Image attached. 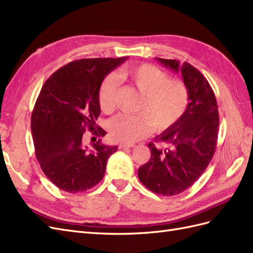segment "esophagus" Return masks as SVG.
<instances>
[{
	"label": "esophagus",
	"instance_id": "esophagus-1",
	"mask_svg": "<svg viewBox=\"0 0 253 253\" xmlns=\"http://www.w3.org/2000/svg\"><path fill=\"white\" fill-rule=\"evenodd\" d=\"M133 147H135L134 143H126V142L119 143V149H126V148H133Z\"/></svg>",
	"mask_w": 253,
	"mask_h": 253
}]
</instances>
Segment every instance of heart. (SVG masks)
Listing matches in <instances>:
<instances>
[{
	"instance_id": "obj_1",
	"label": "heart",
	"mask_w": 253,
	"mask_h": 253,
	"mask_svg": "<svg viewBox=\"0 0 253 253\" xmlns=\"http://www.w3.org/2000/svg\"><path fill=\"white\" fill-rule=\"evenodd\" d=\"M119 78L127 81L141 93L134 115L119 114L108 122V132L119 141L134 142L153 131L165 132L181 120L189 105V89L181 80L170 79L168 74L151 64L124 68ZM119 82L111 73L102 81L98 90L101 110L111 113L116 104Z\"/></svg>"
}]
</instances>
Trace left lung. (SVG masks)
<instances>
[{
	"label": "left lung",
	"instance_id": "left-lung-1",
	"mask_svg": "<svg viewBox=\"0 0 253 253\" xmlns=\"http://www.w3.org/2000/svg\"><path fill=\"white\" fill-rule=\"evenodd\" d=\"M156 59L174 72L181 71L189 89V105L176 125L156 137L166 148L149 143L151 158L139 167L138 177L151 192L174 196L192 186L213 159L219 117L214 91L199 70L188 63L180 66L175 59Z\"/></svg>",
	"mask_w": 253,
	"mask_h": 253
}]
</instances>
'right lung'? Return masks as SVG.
<instances>
[{"instance_id":"add662e5","label":"right lung","mask_w":253,"mask_h":253,"mask_svg":"<svg viewBox=\"0 0 253 253\" xmlns=\"http://www.w3.org/2000/svg\"><path fill=\"white\" fill-rule=\"evenodd\" d=\"M127 59L83 58L59 68L45 81L34 106L31 128L35 154L54 185L70 194L85 192L102 181L107 160L117 146L99 139L88 148L86 129L103 137L95 120L101 113L98 90L102 81Z\"/></svg>"}]
</instances>
